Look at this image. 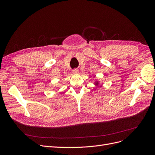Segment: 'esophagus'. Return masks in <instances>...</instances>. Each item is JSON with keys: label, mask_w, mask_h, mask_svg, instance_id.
<instances>
[{"label": "esophagus", "mask_w": 155, "mask_h": 155, "mask_svg": "<svg viewBox=\"0 0 155 155\" xmlns=\"http://www.w3.org/2000/svg\"><path fill=\"white\" fill-rule=\"evenodd\" d=\"M72 72L74 74H76V73H78L79 72V70L78 68H75V69H73L72 70Z\"/></svg>", "instance_id": "obj_1"}]
</instances>
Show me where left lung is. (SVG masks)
I'll return each instance as SVG.
<instances>
[{"instance_id":"obj_1","label":"left lung","mask_w":155,"mask_h":155,"mask_svg":"<svg viewBox=\"0 0 155 155\" xmlns=\"http://www.w3.org/2000/svg\"><path fill=\"white\" fill-rule=\"evenodd\" d=\"M95 84H96V85H98V82H97V81H96V82L95 83Z\"/></svg>"}]
</instances>
